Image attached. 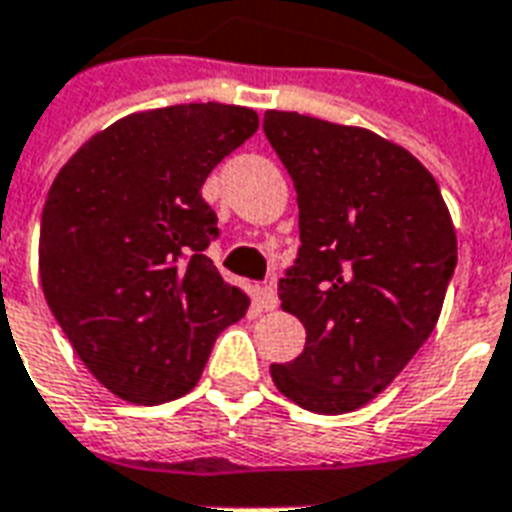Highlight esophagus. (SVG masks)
Here are the masks:
<instances>
[{"label": "esophagus", "instance_id": "1", "mask_svg": "<svg viewBox=\"0 0 512 512\" xmlns=\"http://www.w3.org/2000/svg\"><path fill=\"white\" fill-rule=\"evenodd\" d=\"M260 306H263L266 312H274L276 306H279V295H276L274 285L260 287Z\"/></svg>", "mask_w": 512, "mask_h": 512}]
</instances>
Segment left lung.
Returning a JSON list of instances; mask_svg holds the SVG:
<instances>
[{"label": "left lung", "instance_id": "8db88e82", "mask_svg": "<svg viewBox=\"0 0 512 512\" xmlns=\"http://www.w3.org/2000/svg\"><path fill=\"white\" fill-rule=\"evenodd\" d=\"M298 195L301 246L279 279L304 352L271 363L298 407L339 415L385 391L437 325L456 271V230L410 151L361 127L290 111L263 119Z\"/></svg>", "mask_w": 512, "mask_h": 512}]
</instances>
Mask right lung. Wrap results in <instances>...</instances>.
<instances>
[{
  "label": "right lung",
  "instance_id": "add662e5",
  "mask_svg": "<svg viewBox=\"0 0 512 512\" xmlns=\"http://www.w3.org/2000/svg\"><path fill=\"white\" fill-rule=\"evenodd\" d=\"M257 130L241 105L132 113L75 151L40 225L45 301L97 380L132 404L195 388L211 347L249 309L206 255L219 236L208 173Z\"/></svg>",
  "mask_w": 512,
  "mask_h": 512
}]
</instances>
